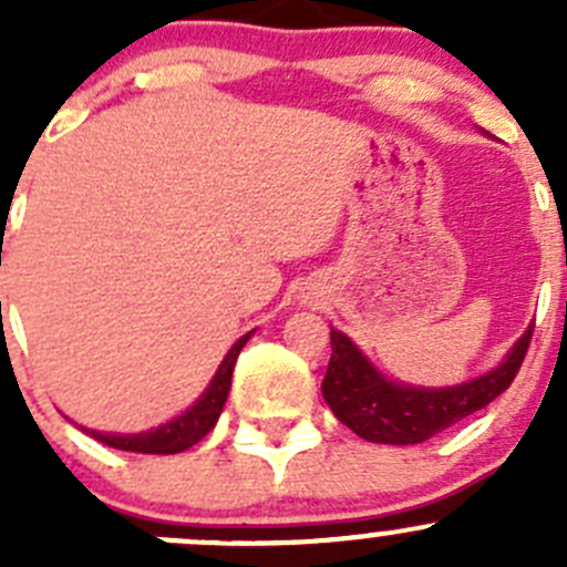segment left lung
Segmentation results:
<instances>
[{
	"label": "left lung",
	"mask_w": 567,
	"mask_h": 567,
	"mask_svg": "<svg viewBox=\"0 0 567 567\" xmlns=\"http://www.w3.org/2000/svg\"><path fill=\"white\" fill-rule=\"evenodd\" d=\"M532 329L535 326L524 331L499 368L450 390H414L381 379L359 348L342 331L331 329V359L320 390L337 420L368 442H427L474 411L485 409L513 384L527 357Z\"/></svg>",
	"instance_id": "left-lung-1"
}]
</instances>
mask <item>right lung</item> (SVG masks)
<instances>
[{
	"instance_id": "1",
	"label": "right lung",
	"mask_w": 567,
	"mask_h": 567,
	"mask_svg": "<svg viewBox=\"0 0 567 567\" xmlns=\"http://www.w3.org/2000/svg\"><path fill=\"white\" fill-rule=\"evenodd\" d=\"M249 334H244L241 340L230 348V353L225 357L219 373L214 375V381H210V386L205 390L203 398H199L186 414L177 416V420L156 427V431L134 433V436H117V433H99V431H87V433L93 439H99L101 444H109V447L114 450H128V453L175 455V453H183V450L194 447L199 439H205L210 431H214L216 420H219L221 409H225V400H227V392H230V381H233V368H236V359L238 353H241V348L247 346Z\"/></svg>"
}]
</instances>
